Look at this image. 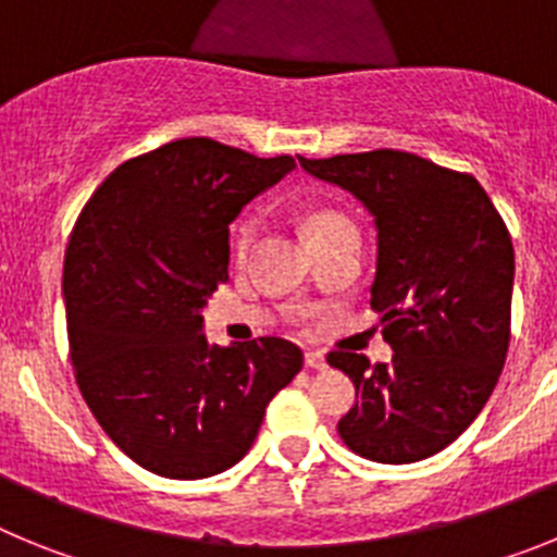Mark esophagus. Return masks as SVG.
I'll return each instance as SVG.
<instances>
[{
	"instance_id": "34e87169",
	"label": "esophagus",
	"mask_w": 557,
	"mask_h": 557,
	"mask_svg": "<svg viewBox=\"0 0 557 557\" xmlns=\"http://www.w3.org/2000/svg\"><path fill=\"white\" fill-rule=\"evenodd\" d=\"M304 362H307V368H312V371H323V368H326V357H323V351H307Z\"/></svg>"
}]
</instances>
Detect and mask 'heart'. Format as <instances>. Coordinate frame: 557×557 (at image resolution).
<instances>
[{
  "label": "heart",
  "instance_id": "b5f03b06",
  "mask_svg": "<svg viewBox=\"0 0 557 557\" xmlns=\"http://www.w3.org/2000/svg\"><path fill=\"white\" fill-rule=\"evenodd\" d=\"M337 223H348V220L343 218V214H337V211H312V214L307 218V231L309 236H312L332 228V225ZM256 234H259V218H256V214H243V218L236 220L234 234H231L236 259H245V256L250 253V248H253L256 243Z\"/></svg>",
  "mask_w": 557,
  "mask_h": 557
}]
</instances>
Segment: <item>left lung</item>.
<instances>
[{
	"mask_svg": "<svg viewBox=\"0 0 557 557\" xmlns=\"http://www.w3.org/2000/svg\"><path fill=\"white\" fill-rule=\"evenodd\" d=\"M298 161L362 200L379 231L371 309L393 359L371 366L362 354L329 351V366L357 387L339 437L359 457L393 466L437 455L480 416L508 357V225L474 175L416 152Z\"/></svg>",
	"mask_w": 557,
	"mask_h": 557,
	"instance_id": "left-lung-1",
	"label": "left lung"
}]
</instances>
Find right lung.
<instances>
[{
    "label": "right lung",
    "instance_id": "obj_1",
    "mask_svg": "<svg viewBox=\"0 0 557 557\" xmlns=\"http://www.w3.org/2000/svg\"><path fill=\"white\" fill-rule=\"evenodd\" d=\"M293 166V156L175 139L116 166L72 228L63 298L77 387L152 474L231 469L301 371L304 351L284 337L223 348L200 332L206 298L228 282V223Z\"/></svg>",
    "mask_w": 557,
    "mask_h": 557
}]
</instances>
